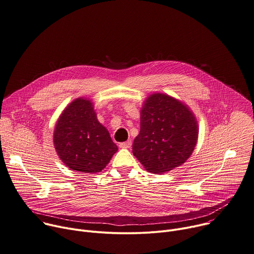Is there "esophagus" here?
Here are the masks:
<instances>
[{
    "label": "esophagus",
    "mask_w": 254,
    "mask_h": 254,
    "mask_svg": "<svg viewBox=\"0 0 254 254\" xmlns=\"http://www.w3.org/2000/svg\"><path fill=\"white\" fill-rule=\"evenodd\" d=\"M131 145H132V141H131V140H127V141L121 142V143L119 144V146H120L121 148H130Z\"/></svg>",
    "instance_id": "obj_1"
}]
</instances>
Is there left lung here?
Instances as JSON below:
<instances>
[{"label": "left lung", "mask_w": 254, "mask_h": 254, "mask_svg": "<svg viewBox=\"0 0 254 254\" xmlns=\"http://www.w3.org/2000/svg\"><path fill=\"white\" fill-rule=\"evenodd\" d=\"M133 142V154L145 170L161 174L182 165L192 153L199 128L190 109L164 94L147 98Z\"/></svg>", "instance_id": "obj_1"}]
</instances>
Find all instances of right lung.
I'll use <instances>...</instances> for the list:
<instances>
[{"label": "right lung", "mask_w": 254, "mask_h": 254, "mask_svg": "<svg viewBox=\"0 0 254 254\" xmlns=\"http://www.w3.org/2000/svg\"><path fill=\"white\" fill-rule=\"evenodd\" d=\"M93 107L89 100H74L63 112L54 129L56 152L67 167L79 173L101 172L118 150Z\"/></svg>", "instance_id": "right-lung-1"}]
</instances>
